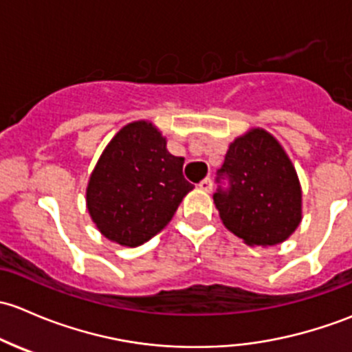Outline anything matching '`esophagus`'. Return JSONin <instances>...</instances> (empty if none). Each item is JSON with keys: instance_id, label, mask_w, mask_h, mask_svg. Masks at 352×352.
Masks as SVG:
<instances>
[{"instance_id": "esophagus-1", "label": "esophagus", "mask_w": 352, "mask_h": 352, "mask_svg": "<svg viewBox=\"0 0 352 352\" xmlns=\"http://www.w3.org/2000/svg\"><path fill=\"white\" fill-rule=\"evenodd\" d=\"M198 186H200L203 191H212V188H213V183H212V179H210V177H205V179H203L201 183L198 184Z\"/></svg>"}]
</instances>
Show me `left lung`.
<instances>
[{"label":"left lung","mask_w":352,"mask_h":352,"mask_svg":"<svg viewBox=\"0 0 352 352\" xmlns=\"http://www.w3.org/2000/svg\"><path fill=\"white\" fill-rule=\"evenodd\" d=\"M229 190L213 195L220 220L248 245L285 242L302 222V186L292 159L264 129H251L230 142L219 176Z\"/></svg>","instance_id":"1"}]
</instances>
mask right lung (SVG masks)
<instances>
[{
  "label": "right lung",
  "instance_id": "add662e5",
  "mask_svg": "<svg viewBox=\"0 0 352 352\" xmlns=\"http://www.w3.org/2000/svg\"><path fill=\"white\" fill-rule=\"evenodd\" d=\"M152 122L126 123L101 152L86 188V206L101 235L137 248L159 234L193 190L183 157Z\"/></svg>",
  "mask_w": 352,
  "mask_h": 352
}]
</instances>
